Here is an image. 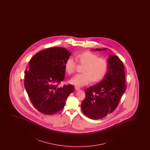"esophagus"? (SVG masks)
Instances as JSON below:
<instances>
[{
    "label": "esophagus",
    "instance_id": "esophagus-1",
    "mask_svg": "<svg viewBox=\"0 0 150 150\" xmlns=\"http://www.w3.org/2000/svg\"><path fill=\"white\" fill-rule=\"evenodd\" d=\"M75 90L76 91H79L80 90V88L79 87H78V86H75Z\"/></svg>",
    "mask_w": 150,
    "mask_h": 150
}]
</instances>
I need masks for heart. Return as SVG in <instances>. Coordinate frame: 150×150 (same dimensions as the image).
<instances>
[{
    "mask_svg": "<svg viewBox=\"0 0 150 150\" xmlns=\"http://www.w3.org/2000/svg\"><path fill=\"white\" fill-rule=\"evenodd\" d=\"M78 64H83L82 73L76 74L70 80L71 84L77 86H82L93 82H98L103 79L107 73L108 64L103 58L98 57L95 54L91 52H84L75 57ZM66 72L73 74L76 68V62L71 58H68L64 64Z\"/></svg>",
    "mask_w": 150,
    "mask_h": 150,
    "instance_id": "obj_1",
    "label": "heart"
}]
</instances>
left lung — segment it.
<instances>
[{"label":"left lung","mask_w":150,"mask_h":150,"mask_svg":"<svg viewBox=\"0 0 150 150\" xmlns=\"http://www.w3.org/2000/svg\"><path fill=\"white\" fill-rule=\"evenodd\" d=\"M108 49H95L102 51ZM108 68L103 79L97 84L85 90L86 98L81 105L86 116L99 119L114 111L125 92V72L123 62L114 55H109Z\"/></svg>","instance_id":"1"}]
</instances>
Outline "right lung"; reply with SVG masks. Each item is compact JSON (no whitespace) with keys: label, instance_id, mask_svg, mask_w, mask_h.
I'll list each match as a JSON object with an SVG mask.
<instances>
[{"label":"right lung","instance_id":"add662e5","mask_svg":"<svg viewBox=\"0 0 150 150\" xmlns=\"http://www.w3.org/2000/svg\"><path fill=\"white\" fill-rule=\"evenodd\" d=\"M71 54L60 47L47 48L32 58L25 71V88L38 111L52 115L62 110L66 100L73 92L72 85L58 86L65 77L64 64Z\"/></svg>","mask_w":150,"mask_h":150}]
</instances>
